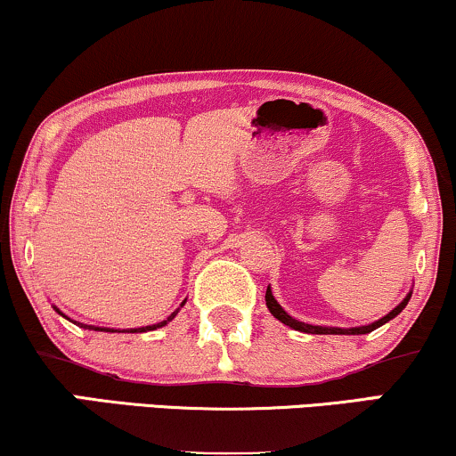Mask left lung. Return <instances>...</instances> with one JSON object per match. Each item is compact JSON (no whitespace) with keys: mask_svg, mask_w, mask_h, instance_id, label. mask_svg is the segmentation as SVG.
Wrapping results in <instances>:
<instances>
[{"mask_svg":"<svg viewBox=\"0 0 456 456\" xmlns=\"http://www.w3.org/2000/svg\"><path fill=\"white\" fill-rule=\"evenodd\" d=\"M410 297H412V290H410V293L405 295V297H403L402 304H399V305H395V308H393L391 312H388L387 316L378 318V321L370 322V325H361V327H350V329H344V327L308 325V322H301V321H297V318H293V316H290L289 312L284 310L281 304H278L276 297H273V293H272V289H270V287H267V290H265V304H267V310L272 312L273 318H278V321L284 322V325L290 327V329H295V331H301V333H314V336H363V333H370V331H374V329L382 327V325H385V322L393 321V318L397 316L399 312H402V310L405 308V305H408Z\"/></svg>","mask_w":456,"mask_h":456,"instance_id":"8db88e82","label":"left lung"}]
</instances>
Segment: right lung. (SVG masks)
<instances>
[{"label": "right lung", "mask_w": 456, "mask_h": 456, "mask_svg": "<svg viewBox=\"0 0 456 456\" xmlns=\"http://www.w3.org/2000/svg\"><path fill=\"white\" fill-rule=\"evenodd\" d=\"M186 304V299L183 301V304H180V308H183V305ZM53 308H54V312H57V314H61L63 318H68V316H65L63 314V312L61 310H59L57 308V305H53ZM180 308L178 310H174L172 312V314H169L167 318H166V321H161V322H155V325H146V327H138V329H123V331H120V329H110V327H95V325H82V322H76V321H71V318H68V321L69 322H74V325H78V327H85V329H89V331H106V333H125V331H127V333H144V331H155V329H159V327H166L167 325V322L169 321H172V318L175 316V314H178V312H180Z\"/></svg>", "instance_id": "right-lung-1"}]
</instances>
